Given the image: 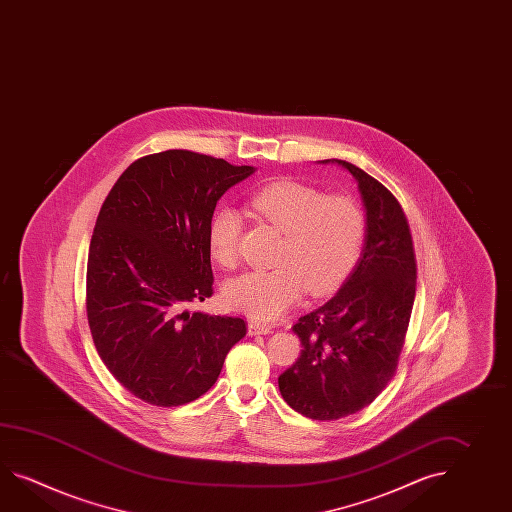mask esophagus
I'll use <instances>...</instances> for the list:
<instances>
[{"label":"esophagus","instance_id":"1","mask_svg":"<svg viewBox=\"0 0 512 512\" xmlns=\"http://www.w3.org/2000/svg\"><path fill=\"white\" fill-rule=\"evenodd\" d=\"M272 332V327L266 325V323H259V321H250L248 323V334L255 336V334H268Z\"/></svg>","mask_w":512,"mask_h":512}]
</instances>
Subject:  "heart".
Here are the masks:
<instances>
[{
    "mask_svg": "<svg viewBox=\"0 0 512 512\" xmlns=\"http://www.w3.org/2000/svg\"><path fill=\"white\" fill-rule=\"evenodd\" d=\"M251 211L283 233L272 270L231 279L224 288L229 308L259 321L281 318L301 294L327 296L353 272L365 242V215L349 196L277 180L250 196ZM242 222L237 211L218 209L207 231L209 253L224 268L239 259Z\"/></svg>",
    "mask_w": 512,
    "mask_h": 512,
    "instance_id": "1",
    "label": "heart"
}]
</instances>
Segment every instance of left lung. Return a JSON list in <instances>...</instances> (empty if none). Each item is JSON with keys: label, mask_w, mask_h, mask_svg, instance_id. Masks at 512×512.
Wrapping results in <instances>:
<instances>
[{"label": "left lung", "mask_w": 512, "mask_h": 512, "mask_svg": "<svg viewBox=\"0 0 512 512\" xmlns=\"http://www.w3.org/2000/svg\"><path fill=\"white\" fill-rule=\"evenodd\" d=\"M353 174L367 215L364 250L340 292L299 318L296 364L279 376L286 404L314 421H338L375 400L397 373L417 288L408 218L386 185Z\"/></svg>", "instance_id": "obj_1"}]
</instances>
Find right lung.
Masks as SVG:
<instances>
[{
    "label": "right lung",
    "mask_w": 512,
    "mask_h": 512,
    "mask_svg": "<svg viewBox=\"0 0 512 512\" xmlns=\"http://www.w3.org/2000/svg\"><path fill=\"white\" fill-rule=\"evenodd\" d=\"M253 167L193 150L136 159L91 235L86 314L108 371L132 395L172 408L215 384L246 321L185 310L213 296L209 222Z\"/></svg>",
    "instance_id": "add662e5"
}]
</instances>
